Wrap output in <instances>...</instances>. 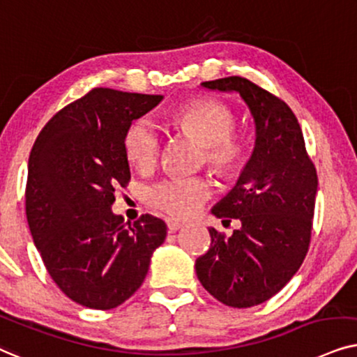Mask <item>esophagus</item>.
Instances as JSON below:
<instances>
[{"label": "esophagus", "mask_w": 357, "mask_h": 357, "mask_svg": "<svg viewBox=\"0 0 357 357\" xmlns=\"http://www.w3.org/2000/svg\"><path fill=\"white\" fill-rule=\"evenodd\" d=\"M166 225H168V231H169V234H174V231L181 230V228L184 227L181 222L171 220V218H168V220H166Z\"/></svg>", "instance_id": "1"}]
</instances>
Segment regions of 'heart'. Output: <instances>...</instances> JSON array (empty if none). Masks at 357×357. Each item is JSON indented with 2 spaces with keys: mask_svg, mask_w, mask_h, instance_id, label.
Returning <instances> with one entry per match:
<instances>
[{
  "mask_svg": "<svg viewBox=\"0 0 357 357\" xmlns=\"http://www.w3.org/2000/svg\"><path fill=\"white\" fill-rule=\"evenodd\" d=\"M236 116L225 102L212 98L192 101L174 114L178 130L202 145L201 163L213 173L234 176L246 160L245 137L235 129ZM123 151L129 163L140 171L150 173L158 165L161 137L155 123L149 119H137L123 135ZM212 196L208 179L171 178L153 184L145 194L146 204L155 211L173 218H189L201 211Z\"/></svg>",
  "mask_w": 357,
  "mask_h": 357,
  "instance_id": "heart-1",
  "label": "heart"
}]
</instances>
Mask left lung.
I'll use <instances>...</instances> for the list:
<instances>
[{
	"label": "left lung",
	"mask_w": 357,
	"mask_h": 357,
	"mask_svg": "<svg viewBox=\"0 0 357 357\" xmlns=\"http://www.w3.org/2000/svg\"><path fill=\"white\" fill-rule=\"evenodd\" d=\"M236 91L256 123V144L236 186L212 213L238 218L225 236L208 228L211 248L196 259L204 289L228 307L248 308L275 296L301 268L310 246L318 186L301 123L282 99L241 76L202 83Z\"/></svg>",
	"instance_id": "8db88e82"
}]
</instances>
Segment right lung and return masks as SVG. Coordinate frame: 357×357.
Here are the masks:
<instances>
[{"mask_svg":"<svg viewBox=\"0 0 357 357\" xmlns=\"http://www.w3.org/2000/svg\"><path fill=\"white\" fill-rule=\"evenodd\" d=\"M161 99L93 88L60 109L31 150L32 238L54 282L83 307L111 310L134 296L166 238L161 218L144 213L127 225L111 211L116 189L130 181L126 130Z\"/></svg>","mask_w":357,"mask_h":357,"instance_id":"obj_1","label":"right lung"}]
</instances>
